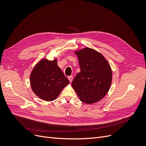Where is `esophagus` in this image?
Instances as JSON below:
<instances>
[{
  "label": "esophagus",
  "instance_id": "34e87169",
  "mask_svg": "<svg viewBox=\"0 0 146 146\" xmlns=\"http://www.w3.org/2000/svg\"><path fill=\"white\" fill-rule=\"evenodd\" d=\"M68 79L69 80V82H70V83H72V80H73V77L71 76H69V77L68 78Z\"/></svg>",
  "mask_w": 146,
  "mask_h": 146
}]
</instances>
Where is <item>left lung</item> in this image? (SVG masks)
I'll use <instances>...</instances> for the list:
<instances>
[{
	"mask_svg": "<svg viewBox=\"0 0 146 146\" xmlns=\"http://www.w3.org/2000/svg\"><path fill=\"white\" fill-rule=\"evenodd\" d=\"M80 72L72 86L80 98L87 104L97 102L108 93L112 82V70L108 61L100 52L90 48L75 51Z\"/></svg>",
	"mask_w": 146,
	"mask_h": 146,
	"instance_id": "left-lung-1",
	"label": "left lung"
}]
</instances>
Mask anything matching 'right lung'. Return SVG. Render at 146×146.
I'll use <instances>...</instances> for the list:
<instances>
[{"label": "right lung", "mask_w": 146, "mask_h": 146, "mask_svg": "<svg viewBox=\"0 0 146 146\" xmlns=\"http://www.w3.org/2000/svg\"><path fill=\"white\" fill-rule=\"evenodd\" d=\"M31 86L35 94L46 101L55 100L69 81L57 65V60L42 59L30 75Z\"/></svg>", "instance_id": "1"}]
</instances>
